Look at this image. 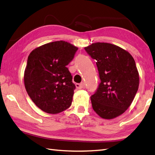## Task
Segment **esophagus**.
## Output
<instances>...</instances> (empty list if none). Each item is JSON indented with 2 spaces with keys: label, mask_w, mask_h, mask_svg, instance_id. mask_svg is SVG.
<instances>
[{
  "label": "esophagus",
  "mask_w": 155,
  "mask_h": 155,
  "mask_svg": "<svg viewBox=\"0 0 155 155\" xmlns=\"http://www.w3.org/2000/svg\"><path fill=\"white\" fill-rule=\"evenodd\" d=\"M75 87L78 89H81L85 88V84L84 83H81V84H75Z\"/></svg>",
  "instance_id": "34e87169"
}]
</instances>
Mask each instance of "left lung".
Wrapping results in <instances>:
<instances>
[{"label": "left lung", "instance_id": "left-lung-1", "mask_svg": "<svg viewBox=\"0 0 155 155\" xmlns=\"http://www.w3.org/2000/svg\"><path fill=\"white\" fill-rule=\"evenodd\" d=\"M85 50L96 60L101 80L91 96L92 107L102 118H115L129 108L138 91L135 61L128 51L109 43H94Z\"/></svg>", "mask_w": 155, "mask_h": 155}]
</instances>
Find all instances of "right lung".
Masks as SVG:
<instances>
[{
    "instance_id": "right-lung-1",
    "label": "right lung",
    "mask_w": 155,
    "mask_h": 155,
    "mask_svg": "<svg viewBox=\"0 0 155 155\" xmlns=\"http://www.w3.org/2000/svg\"><path fill=\"white\" fill-rule=\"evenodd\" d=\"M78 50L61 40L37 48L28 56L24 75L25 88L43 111L56 114L70 107L75 85L66 66Z\"/></svg>"
}]
</instances>
